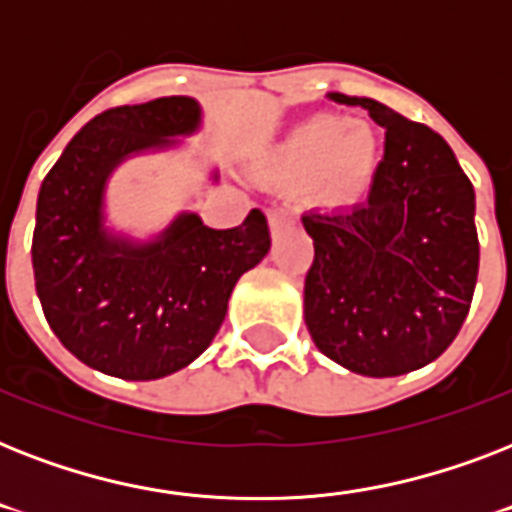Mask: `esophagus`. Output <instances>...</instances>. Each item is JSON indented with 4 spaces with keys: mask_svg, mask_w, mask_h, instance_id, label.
Returning <instances> with one entry per match:
<instances>
[{
    "mask_svg": "<svg viewBox=\"0 0 512 512\" xmlns=\"http://www.w3.org/2000/svg\"><path fill=\"white\" fill-rule=\"evenodd\" d=\"M268 225H271L273 233H279L284 225H292V215H289L287 209H281V207L268 209Z\"/></svg>",
    "mask_w": 512,
    "mask_h": 512,
    "instance_id": "esophagus-1",
    "label": "esophagus"
}]
</instances>
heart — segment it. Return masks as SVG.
<instances>
[{
  "label": "heart",
  "mask_w": 512,
  "mask_h": 512,
  "mask_svg": "<svg viewBox=\"0 0 512 512\" xmlns=\"http://www.w3.org/2000/svg\"><path fill=\"white\" fill-rule=\"evenodd\" d=\"M377 156V138L366 124H345L335 116H316L292 132L276 156L284 180H316V193L329 204L350 201L361 191Z\"/></svg>",
  "instance_id": "b5f03b06"
}]
</instances>
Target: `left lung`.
Wrapping results in <instances>:
<instances>
[{"label": "left lung", "mask_w": 512, "mask_h": 512, "mask_svg": "<svg viewBox=\"0 0 512 512\" xmlns=\"http://www.w3.org/2000/svg\"><path fill=\"white\" fill-rule=\"evenodd\" d=\"M385 130L369 196L313 209L305 327L316 348L364 377L436 361L460 332L478 279L476 193L438 132L372 98L332 92Z\"/></svg>", "instance_id": "left-lung-1"}]
</instances>
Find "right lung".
I'll list each match as a JSON object with an SVG mask.
<instances>
[{"mask_svg": "<svg viewBox=\"0 0 512 512\" xmlns=\"http://www.w3.org/2000/svg\"><path fill=\"white\" fill-rule=\"evenodd\" d=\"M201 108L172 95L116 106L76 132L36 201L31 244L44 319L82 364L122 380H159L199 358L223 324L241 273L271 249L268 220L215 231L183 212L154 241L103 223L108 175L132 154L199 130Z\"/></svg>", "mask_w": 512, "mask_h": 512, "instance_id": "right-lung-1", "label": "right lung"}]
</instances>
